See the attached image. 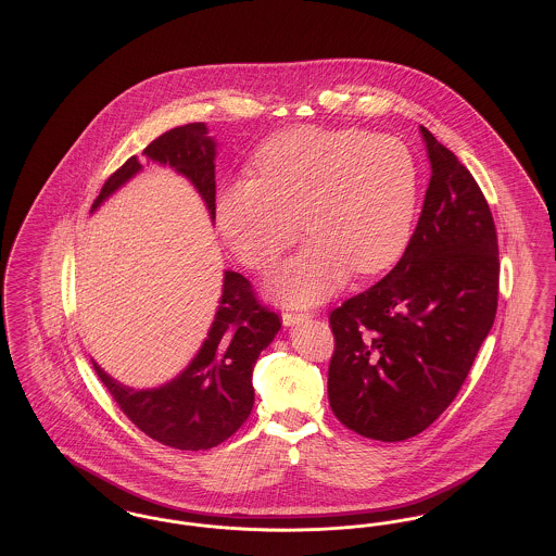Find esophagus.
I'll list each match as a JSON object with an SVG mask.
<instances>
[{
    "label": "esophagus",
    "mask_w": 556,
    "mask_h": 556,
    "mask_svg": "<svg viewBox=\"0 0 556 556\" xmlns=\"http://www.w3.org/2000/svg\"><path fill=\"white\" fill-rule=\"evenodd\" d=\"M281 317H283V325L291 327V325H295V323L308 318V315H306V313H298V311H286Z\"/></svg>",
    "instance_id": "obj_1"
}]
</instances>
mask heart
<instances>
[{
    "label": "heart",
    "instance_id": "1",
    "mask_svg": "<svg viewBox=\"0 0 556 556\" xmlns=\"http://www.w3.org/2000/svg\"><path fill=\"white\" fill-rule=\"evenodd\" d=\"M252 168L256 179L220 189L216 225L243 265L268 270L300 238L304 216L308 243L270 279L281 302H318L352 268L381 273L406 250L419 179L396 137L298 127L273 135Z\"/></svg>",
    "mask_w": 556,
    "mask_h": 556
}]
</instances>
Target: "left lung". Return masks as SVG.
<instances>
[{
    "instance_id": "1",
    "label": "left lung",
    "mask_w": 556,
    "mask_h": 556,
    "mask_svg": "<svg viewBox=\"0 0 556 556\" xmlns=\"http://www.w3.org/2000/svg\"><path fill=\"white\" fill-rule=\"evenodd\" d=\"M431 179L397 265L329 315V404L379 442L425 431L456 397L498 308V238L465 164L425 127Z\"/></svg>"
}]
</instances>
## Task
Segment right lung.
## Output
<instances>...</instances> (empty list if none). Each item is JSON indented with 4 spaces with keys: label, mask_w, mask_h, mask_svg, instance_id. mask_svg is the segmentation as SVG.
<instances>
[{
    "label": "right lung",
    "mask_w": 556,
    "mask_h": 556,
    "mask_svg": "<svg viewBox=\"0 0 556 556\" xmlns=\"http://www.w3.org/2000/svg\"><path fill=\"white\" fill-rule=\"evenodd\" d=\"M143 154L173 166L204 198L214 218V141L204 123H189L156 137ZM141 168L131 156L102 187L93 208ZM281 329V318L265 306L252 283L233 270L225 273L223 298L208 340L177 379L159 390L135 392L93 369L121 410L146 435L177 450H208L231 438L252 413V370Z\"/></svg>",
    "instance_id": "add662e5"
}]
</instances>
